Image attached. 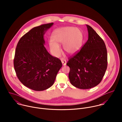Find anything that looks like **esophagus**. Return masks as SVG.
Segmentation results:
<instances>
[{
  "instance_id": "obj_1",
  "label": "esophagus",
  "mask_w": 122,
  "mask_h": 122,
  "mask_svg": "<svg viewBox=\"0 0 122 122\" xmlns=\"http://www.w3.org/2000/svg\"><path fill=\"white\" fill-rule=\"evenodd\" d=\"M61 62L63 64V66H65L66 64V60H65V59H61Z\"/></svg>"
}]
</instances>
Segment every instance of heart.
I'll return each mask as SVG.
<instances>
[{
    "instance_id": "heart-1",
    "label": "heart",
    "mask_w": 122,
    "mask_h": 122,
    "mask_svg": "<svg viewBox=\"0 0 122 122\" xmlns=\"http://www.w3.org/2000/svg\"><path fill=\"white\" fill-rule=\"evenodd\" d=\"M52 41L49 42L51 54L55 57L60 56L62 44L64 51L69 55L77 53L81 47L82 34L80 29L72 26H66L54 31L51 36Z\"/></svg>"
}]
</instances>
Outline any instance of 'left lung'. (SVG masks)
Returning a JSON list of instances; mask_svg holds the SVG:
<instances>
[{
  "label": "left lung",
  "instance_id": "8db88e82",
  "mask_svg": "<svg viewBox=\"0 0 122 122\" xmlns=\"http://www.w3.org/2000/svg\"><path fill=\"white\" fill-rule=\"evenodd\" d=\"M87 41L80 51L66 63L70 67L68 78L72 85L81 89L97 85L107 67V51L103 40L89 25Z\"/></svg>",
  "mask_w": 122,
  "mask_h": 122
}]
</instances>
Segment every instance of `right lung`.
Segmentation results:
<instances>
[{
	"mask_svg": "<svg viewBox=\"0 0 122 122\" xmlns=\"http://www.w3.org/2000/svg\"><path fill=\"white\" fill-rule=\"evenodd\" d=\"M53 25L33 28L16 46L14 67L17 76L25 86L35 91H43L53 85L62 66L61 61L51 56L44 46V35Z\"/></svg>",
	"mask_w": 122,
	"mask_h": 122,
	"instance_id": "1",
	"label": "right lung"
}]
</instances>
